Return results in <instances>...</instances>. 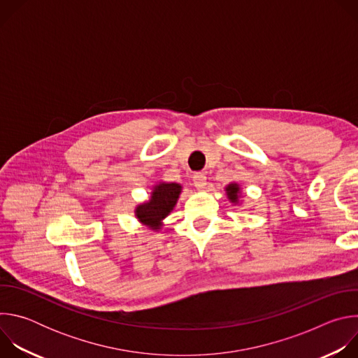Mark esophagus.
<instances>
[{
	"mask_svg": "<svg viewBox=\"0 0 358 358\" xmlns=\"http://www.w3.org/2000/svg\"><path fill=\"white\" fill-rule=\"evenodd\" d=\"M192 181H194V185L198 189H202V188H206V185H207V176L202 174V173H195L194 177H192Z\"/></svg>",
	"mask_w": 358,
	"mask_h": 358,
	"instance_id": "obj_1",
	"label": "esophagus"
}]
</instances>
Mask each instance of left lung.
<instances>
[{
	"label": "left lung",
	"instance_id": "obj_1",
	"mask_svg": "<svg viewBox=\"0 0 358 358\" xmlns=\"http://www.w3.org/2000/svg\"><path fill=\"white\" fill-rule=\"evenodd\" d=\"M225 191H227V196L228 199L232 202V203H236L239 202V196H241V188L236 182H231L225 187Z\"/></svg>",
	"mask_w": 358,
	"mask_h": 358
}]
</instances>
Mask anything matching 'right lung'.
Masks as SVG:
<instances>
[{
  "instance_id": "obj_1",
  "label": "right lung",
  "mask_w": 358,
  "mask_h": 358,
  "mask_svg": "<svg viewBox=\"0 0 358 358\" xmlns=\"http://www.w3.org/2000/svg\"><path fill=\"white\" fill-rule=\"evenodd\" d=\"M182 187L177 182H159L152 187L148 201L136 207L134 215L140 224L152 231H159L163 220L174 210Z\"/></svg>"
}]
</instances>
